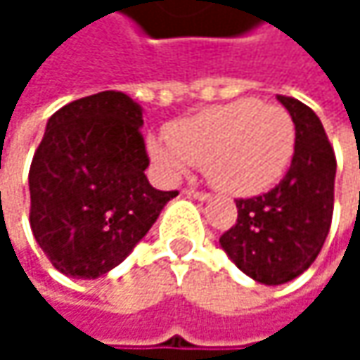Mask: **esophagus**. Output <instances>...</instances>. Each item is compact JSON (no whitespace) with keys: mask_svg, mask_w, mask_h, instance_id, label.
I'll list each match as a JSON object with an SVG mask.
<instances>
[{"mask_svg":"<svg viewBox=\"0 0 360 360\" xmlns=\"http://www.w3.org/2000/svg\"><path fill=\"white\" fill-rule=\"evenodd\" d=\"M187 198H193V200H200V202H204V200H210V193H206V191H198V189H185L183 191Z\"/></svg>","mask_w":360,"mask_h":360,"instance_id":"obj_1","label":"esophagus"}]
</instances>
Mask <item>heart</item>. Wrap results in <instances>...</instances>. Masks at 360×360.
<instances>
[{
  "label": "heart",
  "mask_w": 360,
  "mask_h": 360,
  "mask_svg": "<svg viewBox=\"0 0 360 360\" xmlns=\"http://www.w3.org/2000/svg\"><path fill=\"white\" fill-rule=\"evenodd\" d=\"M296 129L279 106L254 98L208 108L169 127V139L152 137L150 156L169 175L187 165L204 167L208 181L231 195H254L275 185L290 167Z\"/></svg>",
  "instance_id": "obj_1"
}]
</instances>
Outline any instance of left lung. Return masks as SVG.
<instances>
[{
	"label": "left lung",
	"mask_w": 360,
	"mask_h": 360,
	"mask_svg": "<svg viewBox=\"0 0 360 360\" xmlns=\"http://www.w3.org/2000/svg\"><path fill=\"white\" fill-rule=\"evenodd\" d=\"M277 100L296 129L292 165L271 191L236 200L238 223L219 240L236 266L264 285L292 281L315 262L333 214L335 154L323 124L307 104Z\"/></svg>",
	"instance_id": "1"
}]
</instances>
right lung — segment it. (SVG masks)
Masks as SVG:
<instances>
[{
    "label": "right lung",
    "mask_w": 360,
    "mask_h": 360,
    "mask_svg": "<svg viewBox=\"0 0 360 360\" xmlns=\"http://www.w3.org/2000/svg\"><path fill=\"white\" fill-rule=\"evenodd\" d=\"M141 124V108L120 91L75 100L47 120L29 171V221L60 273H108L179 193L150 185Z\"/></svg>",
    "instance_id": "add662e5"
}]
</instances>
